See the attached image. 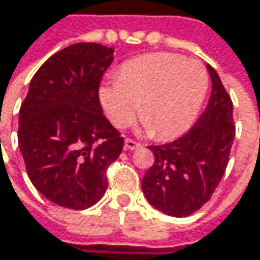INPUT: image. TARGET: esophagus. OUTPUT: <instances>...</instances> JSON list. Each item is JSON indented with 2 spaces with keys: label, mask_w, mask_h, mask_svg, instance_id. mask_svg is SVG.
<instances>
[{
  "label": "esophagus",
  "mask_w": 260,
  "mask_h": 260,
  "mask_svg": "<svg viewBox=\"0 0 260 260\" xmlns=\"http://www.w3.org/2000/svg\"><path fill=\"white\" fill-rule=\"evenodd\" d=\"M140 147H141L140 143H137V141H134L131 138L125 140V150H135V149H140Z\"/></svg>",
  "instance_id": "esophagus-1"
}]
</instances>
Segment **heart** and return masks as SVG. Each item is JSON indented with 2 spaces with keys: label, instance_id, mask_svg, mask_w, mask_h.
Wrapping results in <instances>:
<instances>
[{
  "label": "heart",
  "instance_id": "b5f03b06",
  "mask_svg": "<svg viewBox=\"0 0 260 260\" xmlns=\"http://www.w3.org/2000/svg\"><path fill=\"white\" fill-rule=\"evenodd\" d=\"M208 87V76L198 60L173 53H154L126 62L117 82L100 89L103 110L116 128L140 117L157 138H170L195 120Z\"/></svg>",
  "mask_w": 260,
  "mask_h": 260
}]
</instances>
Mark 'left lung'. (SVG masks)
Masks as SVG:
<instances>
[{
	"mask_svg": "<svg viewBox=\"0 0 260 260\" xmlns=\"http://www.w3.org/2000/svg\"><path fill=\"white\" fill-rule=\"evenodd\" d=\"M211 77L208 106L183 137L162 146H150L154 162L141 180L146 200L156 210L184 217L211 198L223 177L235 138L232 101L216 70Z\"/></svg>",
	"mask_w": 260,
	"mask_h": 260,
	"instance_id": "obj_1",
	"label": "left lung"
}]
</instances>
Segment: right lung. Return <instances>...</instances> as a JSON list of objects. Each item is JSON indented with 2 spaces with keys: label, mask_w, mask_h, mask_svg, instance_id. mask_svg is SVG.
I'll return each instance as SVG.
<instances>
[{
  "label": "right lung",
  "mask_w": 260,
  "mask_h": 260,
  "mask_svg": "<svg viewBox=\"0 0 260 260\" xmlns=\"http://www.w3.org/2000/svg\"><path fill=\"white\" fill-rule=\"evenodd\" d=\"M114 49L71 44L46 60L19 111V149L36 189L50 202L84 210L106 193L107 168L123 138L103 114L98 89Z\"/></svg>",
  "instance_id": "1"
}]
</instances>
